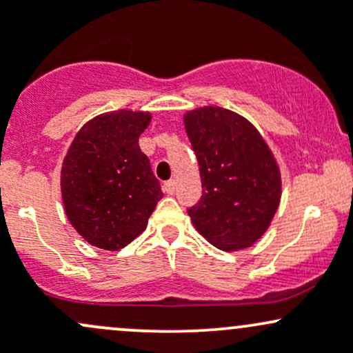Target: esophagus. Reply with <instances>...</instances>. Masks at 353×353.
I'll use <instances>...</instances> for the list:
<instances>
[{"label": "esophagus", "instance_id": "obj_1", "mask_svg": "<svg viewBox=\"0 0 353 353\" xmlns=\"http://www.w3.org/2000/svg\"><path fill=\"white\" fill-rule=\"evenodd\" d=\"M163 188H165V192L168 193V195H173V193H175V188H176L175 180H168L165 185H163Z\"/></svg>", "mask_w": 353, "mask_h": 353}]
</instances>
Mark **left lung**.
Wrapping results in <instances>:
<instances>
[{"instance_id":"obj_1","label":"left lung","mask_w":353,"mask_h":353,"mask_svg":"<svg viewBox=\"0 0 353 353\" xmlns=\"http://www.w3.org/2000/svg\"><path fill=\"white\" fill-rule=\"evenodd\" d=\"M183 123L202 178V199L188 208L193 225L221 251L251 248L281 200L274 154L256 126L229 109L196 108Z\"/></svg>"}]
</instances>
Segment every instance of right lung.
Here are the masks:
<instances>
[{
    "label": "right lung",
    "instance_id": "1",
    "mask_svg": "<svg viewBox=\"0 0 353 353\" xmlns=\"http://www.w3.org/2000/svg\"><path fill=\"white\" fill-rule=\"evenodd\" d=\"M150 123L145 111L104 112L77 131L63 158L60 190L67 219L82 239L104 251L134 241L163 199L138 143Z\"/></svg>",
    "mask_w": 353,
    "mask_h": 353
}]
</instances>
